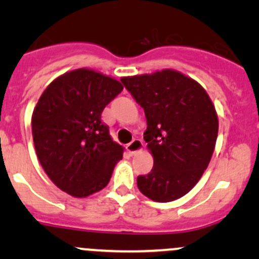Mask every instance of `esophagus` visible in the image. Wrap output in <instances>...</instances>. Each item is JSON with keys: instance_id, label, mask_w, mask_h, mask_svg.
<instances>
[{"instance_id": "1", "label": "esophagus", "mask_w": 259, "mask_h": 259, "mask_svg": "<svg viewBox=\"0 0 259 259\" xmlns=\"http://www.w3.org/2000/svg\"><path fill=\"white\" fill-rule=\"evenodd\" d=\"M142 148H144V144H142V141L140 139H134L130 144L126 145V150L132 154L139 152Z\"/></svg>"}]
</instances>
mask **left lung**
<instances>
[{
    "label": "left lung",
    "mask_w": 259,
    "mask_h": 259,
    "mask_svg": "<svg viewBox=\"0 0 259 259\" xmlns=\"http://www.w3.org/2000/svg\"><path fill=\"white\" fill-rule=\"evenodd\" d=\"M144 108V134L153 168L139 175L138 187L156 202L183 197L201 179L214 151L218 117L206 90L177 70L121 78Z\"/></svg>",
    "instance_id": "1"
}]
</instances>
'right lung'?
<instances>
[{
  "label": "right lung",
  "instance_id": "right-lung-1",
  "mask_svg": "<svg viewBox=\"0 0 259 259\" xmlns=\"http://www.w3.org/2000/svg\"><path fill=\"white\" fill-rule=\"evenodd\" d=\"M121 90L118 80L81 68L58 76L41 95L31 118L35 151L62 191L88 197L111 180L123 147L112 140L102 112Z\"/></svg>",
  "mask_w": 259,
  "mask_h": 259
}]
</instances>
